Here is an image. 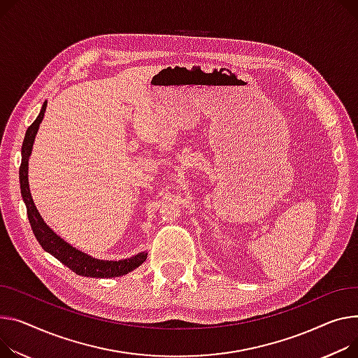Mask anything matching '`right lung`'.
Returning a JSON list of instances; mask_svg holds the SVG:
<instances>
[{
  "label": "right lung",
  "mask_w": 358,
  "mask_h": 358,
  "mask_svg": "<svg viewBox=\"0 0 358 358\" xmlns=\"http://www.w3.org/2000/svg\"><path fill=\"white\" fill-rule=\"evenodd\" d=\"M47 108V101L43 103L41 110L36 121L29 127L26 136H24L22 148H21V165H20V187L21 196L27 207V216L33 229L36 239L41 245V248L60 260L64 266L73 271L76 275L87 276V278H116L124 276L138 266L144 264L148 253L139 252L135 256L121 259V260H103L93 257L71 245H69L63 237L55 233L49 226L45 224L43 217L33 201L30 187H29V159L33 151V144L38 131V127L44 117V112Z\"/></svg>",
  "instance_id": "right-lung-1"
}]
</instances>
